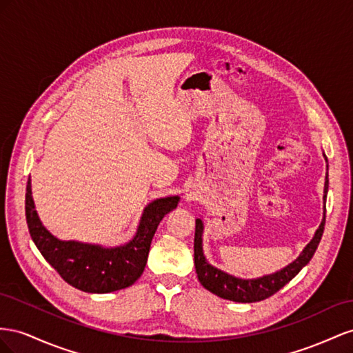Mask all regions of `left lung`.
<instances>
[{"instance_id":"1","label":"left lung","mask_w":353,"mask_h":353,"mask_svg":"<svg viewBox=\"0 0 353 353\" xmlns=\"http://www.w3.org/2000/svg\"><path fill=\"white\" fill-rule=\"evenodd\" d=\"M327 190H328V174H327V182L324 189V194H325L324 199L327 198ZM324 226H325V213L314 239H312L306 245L303 253L299 256V259H296V261L288 265L285 269L276 272V274L266 275L263 278L241 279L232 275H228L225 272H221L208 265V261L205 260L203 253V229H204L203 220L196 219L194 257H195V269H196L199 283L213 294L230 301H238V303H253V301L265 300L270 296H274L276 291H279L285 284H288L290 281L301 270V268L309 263V260L315 254V251L318 248L322 234H324Z\"/></svg>"}]
</instances>
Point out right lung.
Instances as JSON below:
<instances>
[{
    "mask_svg": "<svg viewBox=\"0 0 353 353\" xmlns=\"http://www.w3.org/2000/svg\"><path fill=\"white\" fill-rule=\"evenodd\" d=\"M179 196H167L150 203L128 244L117 248H103L60 241L41 225L35 211L31 179L25 195V213L29 234L39 253L52 265L69 285L85 293H110L133 285L143 274L155 230L163 217L177 207Z\"/></svg>",
    "mask_w": 353,
    "mask_h": 353,
    "instance_id": "obj_1",
    "label": "right lung"
}]
</instances>
